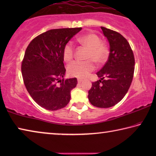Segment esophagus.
Segmentation results:
<instances>
[{
    "label": "esophagus",
    "instance_id": "esophagus-1",
    "mask_svg": "<svg viewBox=\"0 0 156 156\" xmlns=\"http://www.w3.org/2000/svg\"><path fill=\"white\" fill-rule=\"evenodd\" d=\"M83 79H80V78H78V83H81L82 82H83Z\"/></svg>",
    "mask_w": 156,
    "mask_h": 156
}]
</instances>
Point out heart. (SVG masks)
Here are the masks:
<instances>
[{
  "mask_svg": "<svg viewBox=\"0 0 156 156\" xmlns=\"http://www.w3.org/2000/svg\"><path fill=\"white\" fill-rule=\"evenodd\" d=\"M78 42L82 45L87 47L89 51L87 56L86 61L76 60L67 66V72L71 76L84 78L93 72L95 65L93 62L101 64L107 59L109 54V49L102 43L100 37L95 34H88L78 38ZM74 56V45L72 41L68 42L63 49V58L65 61H70Z\"/></svg>",
  "mask_w": 156,
  "mask_h": 156,
  "instance_id": "heart-1",
  "label": "heart"
}]
</instances>
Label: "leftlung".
I'll return each mask as SVG.
<instances>
[{
  "instance_id": "left-lung-1",
  "label": "left lung",
  "mask_w": 156,
  "mask_h": 156,
  "mask_svg": "<svg viewBox=\"0 0 156 156\" xmlns=\"http://www.w3.org/2000/svg\"><path fill=\"white\" fill-rule=\"evenodd\" d=\"M109 43V55L104 67L96 73L100 80L92 83L88 98L99 108L114 106L127 93L133 77L135 59L130 44L120 34L101 27Z\"/></svg>"
}]
</instances>
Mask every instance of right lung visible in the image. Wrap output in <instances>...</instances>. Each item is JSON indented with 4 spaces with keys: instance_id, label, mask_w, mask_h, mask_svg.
<instances>
[{
    "instance_id": "1",
    "label": "right lung",
    "mask_w": 156,
    "mask_h": 156,
    "mask_svg": "<svg viewBox=\"0 0 156 156\" xmlns=\"http://www.w3.org/2000/svg\"><path fill=\"white\" fill-rule=\"evenodd\" d=\"M82 30L55 29L34 38L29 44L21 65L23 81L29 94L41 107L56 111L67 106L76 78L66 79L63 49Z\"/></svg>"
}]
</instances>
